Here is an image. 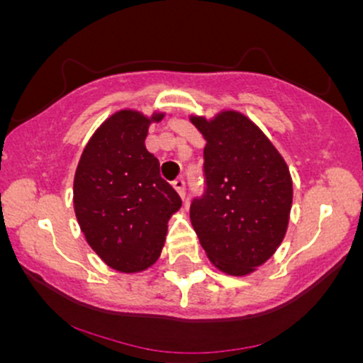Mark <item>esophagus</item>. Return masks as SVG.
<instances>
[{
    "instance_id": "esophagus-1",
    "label": "esophagus",
    "mask_w": 363,
    "mask_h": 363,
    "mask_svg": "<svg viewBox=\"0 0 363 363\" xmlns=\"http://www.w3.org/2000/svg\"><path fill=\"white\" fill-rule=\"evenodd\" d=\"M172 186L176 187V191L179 194H181V198H184V196H186V179L182 176H179L177 179H174Z\"/></svg>"
}]
</instances>
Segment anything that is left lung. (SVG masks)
I'll use <instances>...</instances> for the list:
<instances>
[{"instance_id": "left-lung-1", "label": "left lung", "mask_w": 363, "mask_h": 363, "mask_svg": "<svg viewBox=\"0 0 363 363\" xmlns=\"http://www.w3.org/2000/svg\"><path fill=\"white\" fill-rule=\"evenodd\" d=\"M193 124L206 147L205 191L191 201V222L216 268L242 277L268 261L285 237L294 196L289 167L239 112L193 118Z\"/></svg>"}]
</instances>
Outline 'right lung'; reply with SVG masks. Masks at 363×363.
<instances>
[{"label":"right lung","mask_w":363,"mask_h":363,"mask_svg":"<svg viewBox=\"0 0 363 363\" xmlns=\"http://www.w3.org/2000/svg\"><path fill=\"white\" fill-rule=\"evenodd\" d=\"M160 119L116 112L86 143L74 174V213L86 242L123 273L143 272L158 259L170 215L182 205L145 147L150 123Z\"/></svg>","instance_id":"1"}]
</instances>
